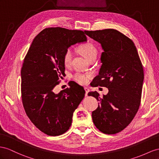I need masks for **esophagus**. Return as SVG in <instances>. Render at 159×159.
Listing matches in <instances>:
<instances>
[{
    "label": "esophagus",
    "mask_w": 159,
    "mask_h": 159,
    "mask_svg": "<svg viewBox=\"0 0 159 159\" xmlns=\"http://www.w3.org/2000/svg\"><path fill=\"white\" fill-rule=\"evenodd\" d=\"M84 90H85V91H86V93H85V95L87 96L88 93L89 92V89L88 87H84Z\"/></svg>",
    "instance_id": "34e87169"
}]
</instances>
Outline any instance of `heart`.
Segmentation results:
<instances>
[{
    "instance_id": "heart-1",
    "label": "heart",
    "mask_w": 159,
    "mask_h": 159,
    "mask_svg": "<svg viewBox=\"0 0 159 159\" xmlns=\"http://www.w3.org/2000/svg\"><path fill=\"white\" fill-rule=\"evenodd\" d=\"M78 51L80 54L82 55L84 58H86L87 60H90L91 58L97 57V50L96 48L91 43H86L80 45L78 48ZM72 59V53L70 50H68L64 55L63 62L64 65L68 66L70 64ZM91 76L88 75L81 74V73H76L73 76L74 79L77 82L80 84H85L88 82V80L90 79Z\"/></svg>"
}]
</instances>
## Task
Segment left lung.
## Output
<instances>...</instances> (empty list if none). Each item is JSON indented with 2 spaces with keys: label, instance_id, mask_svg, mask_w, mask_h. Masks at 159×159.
<instances>
[{
  "label": "left lung",
  "instance_id": "8db88e82",
  "mask_svg": "<svg viewBox=\"0 0 159 159\" xmlns=\"http://www.w3.org/2000/svg\"><path fill=\"white\" fill-rule=\"evenodd\" d=\"M89 37L101 43V68L94 80V87H107L106 95L97 91L88 95L99 101L92 112L97 129L106 134L121 132L130 124L139 109L144 70L132 40L113 29L84 31Z\"/></svg>",
  "mask_w": 159,
  "mask_h": 159
}]
</instances>
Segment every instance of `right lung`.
I'll return each mask as SVG.
<instances>
[{
	"label": "right lung",
	"instance_id": "1",
	"mask_svg": "<svg viewBox=\"0 0 159 159\" xmlns=\"http://www.w3.org/2000/svg\"><path fill=\"white\" fill-rule=\"evenodd\" d=\"M87 40L83 31L46 28L34 38L24 59L21 71L23 107L36 128L48 136L67 131L73 113L84 98V88L75 82L58 94L53 89L64 73L65 52Z\"/></svg>",
	"mask_w": 159,
	"mask_h": 159
}]
</instances>
